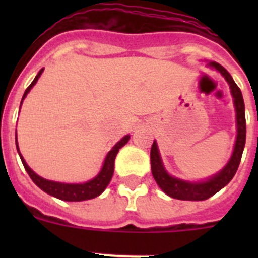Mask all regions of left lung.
I'll list each match as a JSON object with an SVG mask.
<instances>
[{
    "mask_svg": "<svg viewBox=\"0 0 258 258\" xmlns=\"http://www.w3.org/2000/svg\"><path fill=\"white\" fill-rule=\"evenodd\" d=\"M208 67L214 68L218 71L230 86L232 98H234V107L236 112V140L232 150L231 157L227 161V164L217 174L212 175L208 179L199 182H190L184 179L173 177L166 172L161 160L160 152L157 149L156 141H154L151 147V170L155 181L159 184V187L170 198L178 200H191V202H199V200H206L208 198L213 197L221 188H223L235 175L238 166L240 164L241 155L245 146V133H247V126H245V108L243 95H241L240 89L232 80L231 75L227 72L221 64L216 61H209Z\"/></svg>",
    "mask_w": 258,
    "mask_h": 258,
    "instance_id": "8db88e82",
    "label": "left lung"
}]
</instances>
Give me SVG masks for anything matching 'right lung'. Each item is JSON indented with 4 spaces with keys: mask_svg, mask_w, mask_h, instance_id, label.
I'll return each mask as SVG.
<instances>
[{
    "mask_svg": "<svg viewBox=\"0 0 258 258\" xmlns=\"http://www.w3.org/2000/svg\"><path fill=\"white\" fill-rule=\"evenodd\" d=\"M44 72V68L40 70V72L37 74V76L35 77V80L32 81L31 85L27 88V90L24 92V95L22 98V102H20V107H22L23 101L24 98L27 97L31 89L35 86V84L37 83V80L40 79L41 74ZM131 136L127 134L124 138L118 141L115 146H113L111 151H108L106 159L103 161V166H102L101 172L95 175L94 178L90 179L88 182H84V183H63V182H55V181H49V179H45L42 177H40L38 174H36L33 170L28 166V164L26 163L24 157L22 156L19 151V146H18V141L15 138V142H17V150L18 154L20 156V160H22L23 165L26 168L27 173L29 174L31 179L37 184L38 187L42 191H45L46 194L51 195L54 198H58L60 200H64V202H83V200H89V199H94V198L99 197L106 187L108 186L109 181L112 178L113 175V169H115V157L117 155L118 150L121 149L122 146H125L129 141Z\"/></svg>",
    "mask_w": 258,
    "mask_h": 258,
    "instance_id": "add662e5",
    "label": "right lung"
}]
</instances>
